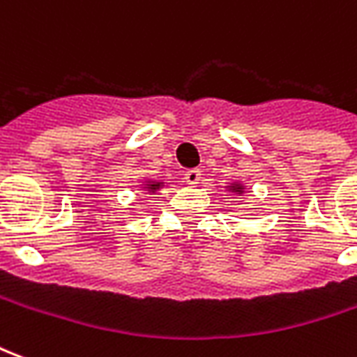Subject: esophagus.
I'll return each instance as SVG.
<instances>
[{
    "mask_svg": "<svg viewBox=\"0 0 357 357\" xmlns=\"http://www.w3.org/2000/svg\"><path fill=\"white\" fill-rule=\"evenodd\" d=\"M185 181L189 185H197V183L201 181V170H187Z\"/></svg>",
    "mask_w": 357,
    "mask_h": 357,
    "instance_id": "obj_1",
    "label": "esophagus"
}]
</instances>
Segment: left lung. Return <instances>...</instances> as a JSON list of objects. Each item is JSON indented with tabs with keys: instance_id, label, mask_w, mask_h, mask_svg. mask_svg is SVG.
I'll return each mask as SVG.
<instances>
[{
	"instance_id": "left-lung-1",
	"label": "left lung",
	"mask_w": 357,
	"mask_h": 357,
	"mask_svg": "<svg viewBox=\"0 0 357 357\" xmlns=\"http://www.w3.org/2000/svg\"><path fill=\"white\" fill-rule=\"evenodd\" d=\"M229 189H231L233 193H243V189H245V185H241V183H231V185H229Z\"/></svg>"
}]
</instances>
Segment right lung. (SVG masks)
Segmentation results:
<instances>
[{
  "label": "right lung",
  "instance_id": "obj_1",
  "mask_svg": "<svg viewBox=\"0 0 357 357\" xmlns=\"http://www.w3.org/2000/svg\"><path fill=\"white\" fill-rule=\"evenodd\" d=\"M160 187H162V181H147L145 189H147V191H151V193H155V191H158Z\"/></svg>",
  "mask_w": 357,
  "mask_h": 357
}]
</instances>
